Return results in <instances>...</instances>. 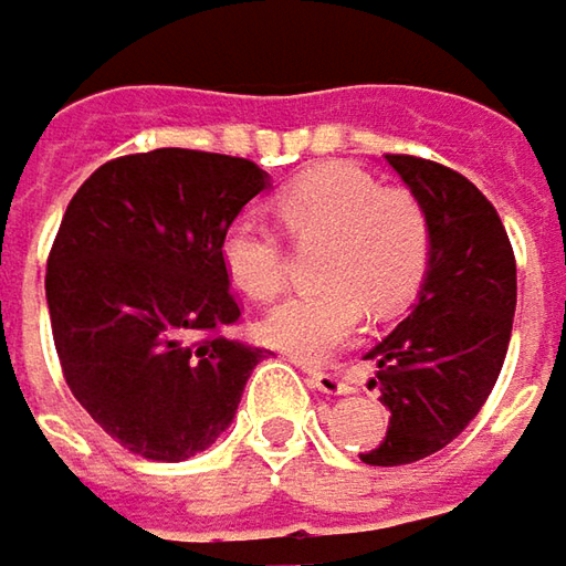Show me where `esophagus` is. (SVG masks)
<instances>
[{
	"label": "esophagus",
	"mask_w": 566,
	"mask_h": 566,
	"mask_svg": "<svg viewBox=\"0 0 566 566\" xmlns=\"http://www.w3.org/2000/svg\"><path fill=\"white\" fill-rule=\"evenodd\" d=\"M307 382L317 388V391H324V395H346L349 386L334 376V373H317V369H307Z\"/></svg>",
	"instance_id": "esophagus-1"
}]
</instances>
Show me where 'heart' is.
<instances>
[{
    "instance_id": "heart-1",
    "label": "heart",
    "mask_w": 566,
    "mask_h": 566,
    "mask_svg": "<svg viewBox=\"0 0 566 566\" xmlns=\"http://www.w3.org/2000/svg\"><path fill=\"white\" fill-rule=\"evenodd\" d=\"M282 227L297 242L324 239L314 262L321 287L297 291L262 324L265 343L317 363L376 317L405 311L428 282L434 230L424 203L356 165H321L279 193ZM230 282L252 301H272L287 282L282 232L259 213H239L220 239Z\"/></svg>"
}]
</instances>
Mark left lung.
Instances as JSON below:
<instances>
[{
  "label": "left lung",
  "instance_id": "8db88e82",
  "mask_svg": "<svg viewBox=\"0 0 566 566\" xmlns=\"http://www.w3.org/2000/svg\"><path fill=\"white\" fill-rule=\"evenodd\" d=\"M386 161L424 203L434 259L411 314L376 343L382 443L359 453L369 467L415 463L447 447L486 405L515 317V255L495 207L476 184L415 155Z\"/></svg>",
  "mask_w": 566,
  "mask_h": 566
}]
</instances>
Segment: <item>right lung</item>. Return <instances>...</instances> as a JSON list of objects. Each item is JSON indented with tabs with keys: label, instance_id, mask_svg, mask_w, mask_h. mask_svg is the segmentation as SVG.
<instances>
[{
	"label": "right lung",
	"instance_id": "1",
	"mask_svg": "<svg viewBox=\"0 0 566 566\" xmlns=\"http://www.w3.org/2000/svg\"><path fill=\"white\" fill-rule=\"evenodd\" d=\"M269 187L232 155L155 148L83 180L48 255V311L64 379L126 450L178 463L235 418L265 349L239 321L223 230Z\"/></svg>",
	"mask_w": 566,
	"mask_h": 566
}]
</instances>
